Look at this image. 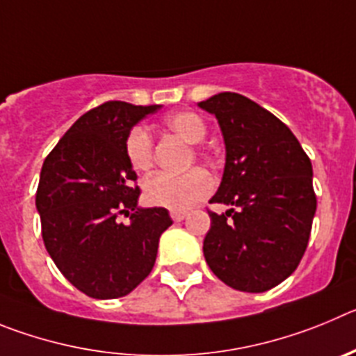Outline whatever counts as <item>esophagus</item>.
Instances as JSON below:
<instances>
[{"label": "esophagus", "instance_id": "1", "mask_svg": "<svg viewBox=\"0 0 356 356\" xmlns=\"http://www.w3.org/2000/svg\"><path fill=\"white\" fill-rule=\"evenodd\" d=\"M170 216H172V220H174V222H182V220L186 218V213H184V211H172Z\"/></svg>", "mask_w": 356, "mask_h": 356}]
</instances>
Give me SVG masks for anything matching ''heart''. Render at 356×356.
Listing matches in <instances>:
<instances>
[{
	"label": "heart",
	"mask_w": 356,
	"mask_h": 356,
	"mask_svg": "<svg viewBox=\"0 0 356 356\" xmlns=\"http://www.w3.org/2000/svg\"><path fill=\"white\" fill-rule=\"evenodd\" d=\"M166 129L188 143H200L206 138L207 126L195 111H174L163 118ZM126 156L134 170L145 172L152 166V138L143 126H134L126 136ZM213 177L204 168H193L186 174H154L143 182L147 204L170 211H186L213 191Z\"/></svg>",
	"instance_id": "heart-1"
}]
</instances>
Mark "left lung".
<instances>
[{
    "mask_svg": "<svg viewBox=\"0 0 356 356\" xmlns=\"http://www.w3.org/2000/svg\"><path fill=\"white\" fill-rule=\"evenodd\" d=\"M218 118L225 170L207 211L211 229L204 257L232 289L264 293L298 268L316 214L312 163L289 127L257 102L222 92L198 102Z\"/></svg>",
    "mask_w": 356,
    "mask_h": 356,
    "instance_id": "8db88e82",
    "label": "left lung"
}]
</instances>
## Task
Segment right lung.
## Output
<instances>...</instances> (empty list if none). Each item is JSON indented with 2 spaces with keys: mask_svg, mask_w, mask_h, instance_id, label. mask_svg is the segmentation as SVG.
Segmentation results:
<instances>
[{
  "mask_svg": "<svg viewBox=\"0 0 356 356\" xmlns=\"http://www.w3.org/2000/svg\"><path fill=\"white\" fill-rule=\"evenodd\" d=\"M159 108L104 102L81 115L44 159L35 197L44 245L86 296L129 294L152 271L159 238L172 225L165 207H138L136 172L126 156L127 133Z\"/></svg>",
  "mask_w": 356,
  "mask_h": 356,
  "instance_id": "obj_1",
  "label": "right lung"
}]
</instances>
